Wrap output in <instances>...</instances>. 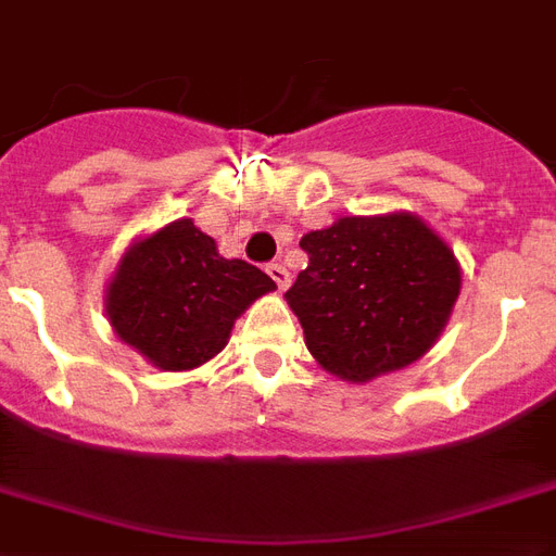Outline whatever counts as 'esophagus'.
<instances>
[{"label":"esophagus","instance_id":"1","mask_svg":"<svg viewBox=\"0 0 556 556\" xmlns=\"http://www.w3.org/2000/svg\"><path fill=\"white\" fill-rule=\"evenodd\" d=\"M267 274H270V279H274V282H277V289H279V291H286V289H289V282H291L289 267H286V265H279V262H270V265H267Z\"/></svg>","mask_w":556,"mask_h":556}]
</instances>
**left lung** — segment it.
Returning a JSON list of instances; mask_svg holds the SVG:
<instances>
[{"label":"left lung","instance_id":"8db88e82","mask_svg":"<svg viewBox=\"0 0 556 556\" xmlns=\"http://www.w3.org/2000/svg\"><path fill=\"white\" fill-rule=\"evenodd\" d=\"M300 247L309 265L286 300L324 371L368 382L421 359L442 336L463 274L421 217H339Z\"/></svg>","mask_w":556,"mask_h":556}]
</instances>
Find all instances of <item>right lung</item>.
<instances>
[{"label": "right lung", "instance_id": "obj_1", "mask_svg": "<svg viewBox=\"0 0 556 556\" xmlns=\"http://www.w3.org/2000/svg\"><path fill=\"white\" fill-rule=\"evenodd\" d=\"M274 279L224 258L191 217L131 241L105 289L117 339L162 371H191L224 351L241 312L274 291Z\"/></svg>", "mask_w": 556, "mask_h": 556}]
</instances>
